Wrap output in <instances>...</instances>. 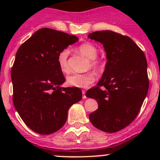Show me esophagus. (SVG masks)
Wrapping results in <instances>:
<instances>
[{"label": "esophagus", "instance_id": "1", "mask_svg": "<svg viewBox=\"0 0 160 160\" xmlns=\"http://www.w3.org/2000/svg\"><path fill=\"white\" fill-rule=\"evenodd\" d=\"M82 98H86V91H85V90H82Z\"/></svg>", "mask_w": 160, "mask_h": 160}]
</instances>
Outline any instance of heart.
<instances>
[{
  "label": "heart",
  "instance_id": "b5f03b06",
  "mask_svg": "<svg viewBox=\"0 0 160 160\" xmlns=\"http://www.w3.org/2000/svg\"><path fill=\"white\" fill-rule=\"evenodd\" d=\"M80 53L89 58V66L95 70H99L102 67L100 62L96 59L98 56V49L95 45L91 43H83L78 47ZM70 53L69 49H63L59 52L57 56V63L62 72L68 73L70 67L68 65V56ZM95 80V76L93 73L86 72L84 74H72L69 75L66 80L68 85L74 87L86 88L92 83Z\"/></svg>",
  "mask_w": 160,
  "mask_h": 160
}]
</instances>
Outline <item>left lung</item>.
I'll list each match as a JSON object with an SVG mask.
<instances>
[{
  "label": "left lung",
  "instance_id": "1",
  "mask_svg": "<svg viewBox=\"0 0 160 160\" xmlns=\"http://www.w3.org/2000/svg\"><path fill=\"white\" fill-rule=\"evenodd\" d=\"M88 38L103 44L108 59L97 86L86 93L98 104L89 120L102 131L116 132L135 120L148 94L146 57L131 38L112 31L95 32Z\"/></svg>",
  "mask_w": 160,
  "mask_h": 160
}]
</instances>
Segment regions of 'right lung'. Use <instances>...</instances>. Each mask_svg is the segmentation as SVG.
Instances as JSON below:
<instances>
[{"label": "right lung", "instance_id": "obj_1", "mask_svg": "<svg viewBox=\"0 0 160 160\" xmlns=\"http://www.w3.org/2000/svg\"><path fill=\"white\" fill-rule=\"evenodd\" d=\"M67 33L44 28L20 46L11 71L14 107L28 127L49 135L65 123L68 111L82 99L75 87H61L65 77L57 63L61 50L78 41Z\"/></svg>", "mask_w": 160, "mask_h": 160}]
</instances>
